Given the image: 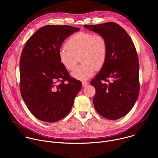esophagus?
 I'll return each mask as SVG.
<instances>
[{"instance_id":"34e87169","label":"esophagus","mask_w":158,"mask_h":158,"mask_svg":"<svg viewBox=\"0 0 158 158\" xmlns=\"http://www.w3.org/2000/svg\"><path fill=\"white\" fill-rule=\"evenodd\" d=\"M89 84V82H86V81H83L82 82V85L83 87H85L86 85H87Z\"/></svg>"}]
</instances>
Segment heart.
<instances>
[{
  "instance_id": "b5f03b06",
  "label": "heart",
  "mask_w": 158,
  "mask_h": 158,
  "mask_svg": "<svg viewBox=\"0 0 158 158\" xmlns=\"http://www.w3.org/2000/svg\"><path fill=\"white\" fill-rule=\"evenodd\" d=\"M59 51L60 62L68 71L74 69L78 57L82 62L73 72L77 79L91 77L95 70L101 69L107 56V42L102 35L79 32L73 35Z\"/></svg>"
}]
</instances>
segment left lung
Masks as SVG:
<instances>
[{"mask_svg": "<svg viewBox=\"0 0 158 158\" xmlns=\"http://www.w3.org/2000/svg\"><path fill=\"white\" fill-rule=\"evenodd\" d=\"M84 27L102 35L107 42L106 61L91 82L96 89L94 107L104 118L118 119L132 109L139 93V64L136 48L126 31L114 22Z\"/></svg>", "mask_w": 158, "mask_h": 158, "instance_id": "left-lung-1", "label": "left lung"}]
</instances>
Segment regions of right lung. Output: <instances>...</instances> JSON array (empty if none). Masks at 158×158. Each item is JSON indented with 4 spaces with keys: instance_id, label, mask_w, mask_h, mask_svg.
I'll return each instance as SVG.
<instances>
[{
    "instance_id": "1",
    "label": "right lung",
    "mask_w": 158,
    "mask_h": 158,
    "mask_svg": "<svg viewBox=\"0 0 158 158\" xmlns=\"http://www.w3.org/2000/svg\"><path fill=\"white\" fill-rule=\"evenodd\" d=\"M80 29L46 26L27 40L20 59V89L29 110L38 119L54 123L71 111L82 83L69 75L59 51L67 37Z\"/></svg>"
}]
</instances>
